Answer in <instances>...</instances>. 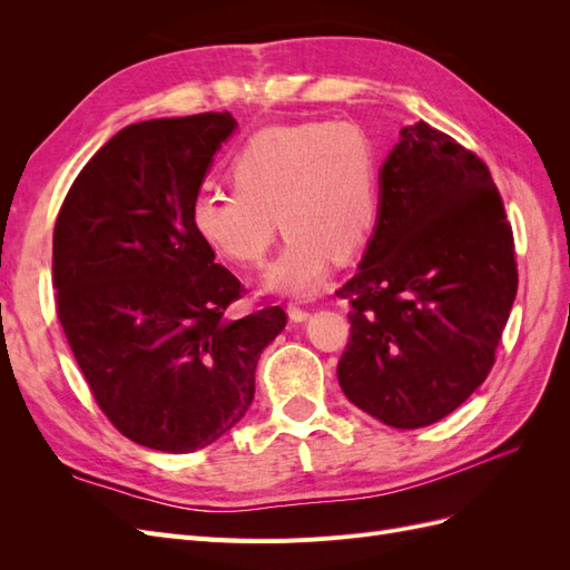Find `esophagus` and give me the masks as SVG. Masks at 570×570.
Masks as SVG:
<instances>
[{
	"label": "esophagus",
	"mask_w": 570,
	"mask_h": 570,
	"mask_svg": "<svg viewBox=\"0 0 570 570\" xmlns=\"http://www.w3.org/2000/svg\"><path fill=\"white\" fill-rule=\"evenodd\" d=\"M287 316L295 323H302L308 318V308H304L299 304H287Z\"/></svg>",
	"instance_id": "34e87169"
}]
</instances>
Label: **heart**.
Masks as SVG:
<instances>
[{"label": "heart", "instance_id": "obj_1", "mask_svg": "<svg viewBox=\"0 0 570 570\" xmlns=\"http://www.w3.org/2000/svg\"><path fill=\"white\" fill-rule=\"evenodd\" d=\"M233 189L202 187L189 204L195 233L239 266L264 262L275 235L285 249L264 275L287 295L314 292L331 264L366 247L377 220L373 145L352 120L268 126L235 151Z\"/></svg>", "mask_w": 570, "mask_h": 570}]
</instances>
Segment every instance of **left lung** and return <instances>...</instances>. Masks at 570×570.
I'll use <instances>...</instances> for the list:
<instances>
[{"instance_id": "8db88e82", "label": "left lung", "mask_w": 570, "mask_h": 570, "mask_svg": "<svg viewBox=\"0 0 570 570\" xmlns=\"http://www.w3.org/2000/svg\"><path fill=\"white\" fill-rule=\"evenodd\" d=\"M519 289L513 233L488 166L423 120L381 168V206L354 278L347 400L385 425L444 419L485 383Z\"/></svg>"}]
</instances>
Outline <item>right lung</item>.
Listing matches in <instances>:
<instances>
[{"label":"right lung","mask_w":570,"mask_h":570,"mask_svg":"<svg viewBox=\"0 0 570 570\" xmlns=\"http://www.w3.org/2000/svg\"><path fill=\"white\" fill-rule=\"evenodd\" d=\"M235 118H154L116 132L73 180L55 226L57 314L118 433L168 454L216 442L254 400L258 356L287 316L226 308L243 283L216 264L189 204Z\"/></svg>","instance_id":"add662e5"}]
</instances>
